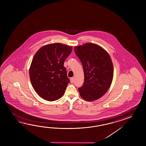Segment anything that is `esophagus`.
Wrapping results in <instances>:
<instances>
[{
    "label": "esophagus",
    "instance_id": "34e87169",
    "mask_svg": "<svg viewBox=\"0 0 146 146\" xmlns=\"http://www.w3.org/2000/svg\"><path fill=\"white\" fill-rule=\"evenodd\" d=\"M74 78L73 77H71L70 78V82H71V83H73L74 82Z\"/></svg>",
    "mask_w": 146,
    "mask_h": 146
}]
</instances>
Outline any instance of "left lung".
I'll return each instance as SVG.
<instances>
[{
	"mask_svg": "<svg viewBox=\"0 0 146 146\" xmlns=\"http://www.w3.org/2000/svg\"><path fill=\"white\" fill-rule=\"evenodd\" d=\"M74 51L84 72V83L78 88L80 96L87 101L99 99L113 81V66L110 56L102 47L90 43L75 47Z\"/></svg>",
	"mask_w": 146,
	"mask_h": 146,
	"instance_id": "obj_1",
	"label": "left lung"
}]
</instances>
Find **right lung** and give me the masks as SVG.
Returning a JSON list of instances; mask_svg holds the SVG:
<instances>
[{
  "instance_id": "obj_1",
  "label": "right lung",
  "mask_w": 146,
  "mask_h": 146,
  "mask_svg": "<svg viewBox=\"0 0 146 146\" xmlns=\"http://www.w3.org/2000/svg\"><path fill=\"white\" fill-rule=\"evenodd\" d=\"M72 50V46L56 43L41 47L34 56L29 77L33 89L42 99L54 101L64 94L70 80L63 64Z\"/></svg>"
}]
</instances>
